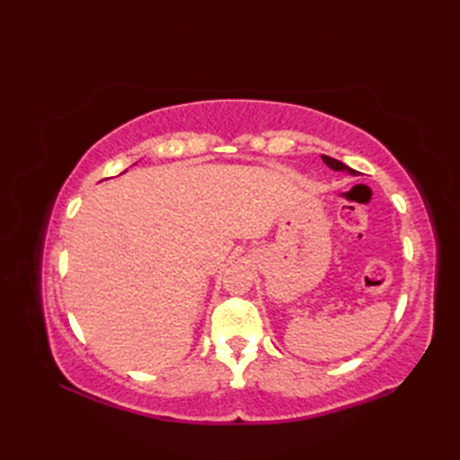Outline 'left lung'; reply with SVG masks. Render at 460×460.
<instances>
[{
	"label": "left lung",
	"instance_id": "1",
	"mask_svg": "<svg viewBox=\"0 0 460 460\" xmlns=\"http://www.w3.org/2000/svg\"><path fill=\"white\" fill-rule=\"evenodd\" d=\"M323 157V161L330 166L332 171H345V172H349V174H353V176H357L358 172L357 171H353V169H349V166H347L345 163H341V161H338V159H332V157H328V155H320Z\"/></svg>",
	"mask_w": 460,
	"mask_h": 460
}]
</instances>
